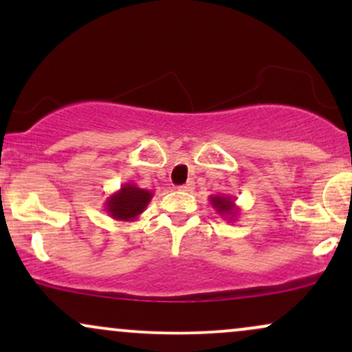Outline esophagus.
Masks as SVG:
<instances>
[{"mask_svg": "<svg viewBox=\"0 0 352 352\" xmlns=\"http://www.w3.org/2000/svg\"><path fill=\"white\" fill-rule=\"evenodd\" d=\"M179 190H182V192H192V190H193V185H192V184H185V185H180Z\"/></svg>", "mask_w": 352, "mask_h": 352, "instance_id": "34e87169", "label": "esophagus"}]
</instances>
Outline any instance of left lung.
I'll use <instances>...</instances> for the list:
<instances>
[{"mask_svg":"<svg viewBox=\"0 0 352 352\" xmlns=\"http://www.w3.org/2000/svg\"><path fill=\"white\" fill-rule=\"evenodd\" d=\"M210 204L212 207L217 210V213L220 217L228 218L230 221L235 220V218L240 215V208L236 207L235 197L232 195H212L210 197Z\"/></svg>","mask_w":352,"mask_h":352,"instance_id":"1","label":"left lung"}]
</instances>
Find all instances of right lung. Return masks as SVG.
Segmentation results:
<instances>
[{
	"instance_id": "right-lung-1",
	"label": "right lung",
	"mask_w": 352,
	"mask_h": 352,
	"mask_svg": "<svg viewBox=\"0 0 352 352\" xmlns=\"http://www.w3.org/2000/svg\"><path fill=\"white\" fill-rule=\"evenodd\" d=\"M152 197L151 190L140 188L132 182H127L106 200V212L114 220L135 221L147 208Z\"/></svg>"
}]
</instances>
